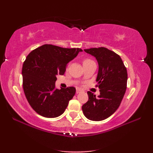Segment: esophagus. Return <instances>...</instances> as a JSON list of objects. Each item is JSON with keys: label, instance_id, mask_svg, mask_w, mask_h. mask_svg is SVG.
<instances>
[{"label": "esophagus", "instance_id": "obj_1", "mask_svg": "<svg viewBox=\"0 0 153 153\" xmlns=\"http://www.w3.org/2000/svg\"><path fill=\"white\" fill-rule=\"evenodd\" d=\"M81 91H82V90H81V89H80V88H76V94H79L80 92H81Z\"/></svg>", "mask_w": 153, "mask_h": 153}]
</instances>
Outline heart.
Segmentation results:
<instances>
[{"instance_id":"heart-1","label":"heart","mask_w":153,"mask_h":153,"mask_svg":"<svg viewBox=\"0 0 153 153\" xmlns=\"http://www.w3.org/2000/svg\"><path fill=\"white\" fill-rule=\"evenodd\" d=\"M85 61H89L88 59H86V60H85ZM85 61H84V62H85Z\"/></svg>"}]
</instances>
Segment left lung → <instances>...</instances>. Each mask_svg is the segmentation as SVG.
Listing matches in <instances>:
<instances>
[{
    "label": "left lung",
    "mask_w": 153,
    "mask_h": 153,
    "mask_svg": "<svg viewBox=\"0 0 153 153\" xmlns=\"http://www.w3.org/2000/svg\"><path fill=\"white\" fill-rule=\"evenodd\" d=\"M96 57L98 63L96 78L100 95L88 91L89 99L82 106L83 114L93 121H101L111 116L122 102L126 90L127 71L121 57L105 47L85 49Z\"/></svg>",
    "instance_id": "8db88e82"
}]
</instances>
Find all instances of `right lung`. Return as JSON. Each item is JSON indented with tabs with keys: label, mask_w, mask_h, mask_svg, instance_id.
Returning <instances> with one entry per match:
<instances>
[{
	"label": "right lung",
	"mask_w": 153,
	"mask_h": 153,
	"mask_svg": "<svg viewBox=\"0 0 153 153\" xmlns=\"http://www.w3.org/2000/svg\"><path fill=\"white\" fill-rule=\"evenodd\" d=\"M82 51L44 44L27 55L22 70L23 90L30 107L40 116L56 117L65 111L76 89H56L57 75L64 74L68 63Z\"/></svg>",
	"instance_id": "obj_1"
}]
</instances>
